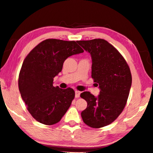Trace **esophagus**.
<instances>
[{
    "label": "esophagus",
    "mask_w": 153,
    "mask_h": 153,
    "mask_svg": "<svg viewBox=\"0 0 153 153\" xmlns=\"http://www.w3.org/2000/svg\"><path fill=\"white\" fill-rule=\"evenodd\" d=\"M80 93H81V92L78 91V90H76V92H75V97H76V98H79V97Z\"/></svg>",
    "instance_id": "34e87169"
}]
</instances>
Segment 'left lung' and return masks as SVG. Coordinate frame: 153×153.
I'll list each match as a JSON object with an SVG mask.
<instances>
[{
	"mask_svg": "<svg viewBox=\"0 0 153 153\" xmlns=\"http://www.w3.org/2000/svg\"><path fill=\"white\" fill-rule=\"evenodd\" d=\"M77 43L91 55L92 77L100 90L97 97L90 92L81 93L88 104L81 113L82 120L91 128H102L113 122L125 107L131 86L130 69L120 52L107 40L98 38Z\"/></svg>",
	"mask_w": 153,
	"mask_h": 153,
	"instance_id": "8db88e82",
	"label": "left lung"
}]
</instances>
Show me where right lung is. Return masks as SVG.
Masks as SVG:
<instances>
[{"mask_svg": "<svg viewBox=\"0 0 153 153\" xmlns=\"http://www.w3.org/2000/svg\"><path fill=\"white\" fill-rule=\"evenodd\" d=\"M77 41L46 39L35 46L25 58L18 84L22 99L35 120L45 125L60 121L75 97L71 88L53 86L65 60L84 50Z\"/></svg>", "mask_w": 153, "mask_h": 153, "instance_id": "right-lung-1", "label": "right lung"}]
</instances>
